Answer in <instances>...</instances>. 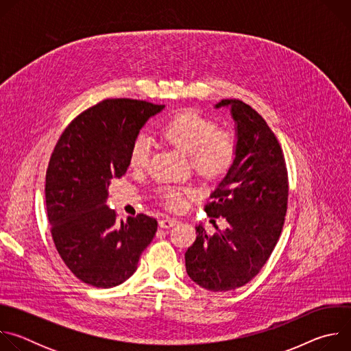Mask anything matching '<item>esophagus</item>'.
<instances>
[{
  "label": "esophagus",
  "instance_id": "1",
  "mask_svg": "<svg viewBox=\"0 0 351 351\" xmlns=\"http://www.w3.org/2000/svg\"><path fill=\"white\" fill-rule=\"evenodd\" d=\"M176 223H178V219H175V218H169V217L162 218V219L160 221V226H161V228H164V229H167V228H172V226H175Z\"/></svg>",
  "mask_w": 351,
  "mask_h": 351
}]
</instances>
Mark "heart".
<instances>
[{
	"mask_svg": "<svg viewBox=\"0 0 351 351\" xmlns=\"http://www.w3.org/2000/svg\"><path fill=\"white\" fill-rule=\"evenodd\" d=\"M162 137L189 156L193 169L206 179L222 178L233 165L237 153V138L233 132L218 129V123L193 111H182L173 115L161 128ZM152 138L138 134L129 152V165L133 169H144L152 157ZM190 187L169 189L162 194L164 203L179 210L184 198L191 197Z\"/></svg>",
	"mask_w": 351,
	"mask_h": 351,
	"instance_id": "1",
	"label": "heart"
}]
</instances>
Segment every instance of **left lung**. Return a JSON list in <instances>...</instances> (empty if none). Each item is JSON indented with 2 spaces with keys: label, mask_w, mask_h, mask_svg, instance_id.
Returning <instances> with one entry per match:
<instances>
[{
  "label": "left lung",
  "mask_w": 351,
  "mask_h": 351,
  "mask_svg": "<svg viewBox=\"0 0 351 351\" xmlns=\"http://www.w3.org/2000/svg\"><path fill=\"white\" fill-rule=\"evenodd\" d=\"M221 107L230 108L237 153L206 213L223 217L228 228L211 236L195 226L184 254L190 279L211 291L241 287L261 271L279 240L289 195L283 152L264 118L240 99H222Z\"/></svg>",
  "instance_id": "1"
}]
</instances>
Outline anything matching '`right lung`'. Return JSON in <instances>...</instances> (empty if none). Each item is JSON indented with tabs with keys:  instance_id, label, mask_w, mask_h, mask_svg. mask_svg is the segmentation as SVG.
Returning <instances> with one entry per match:
<instances>
[{
	"instance_id": "add662e5",
	"label": "right lung",
	"mask_w": 351,
	"mask_h": 351,
	"mask_svg": "<svg viewBox=\"0 0 351 351\" xmlns=\"http://www.w3.org/2000/svg\"><path fill=\"white\" fill-rule=\"evenodd\" d=\"M165 106L108 98L77 115L61 134L45 173V206L57 252L82 282L108 289L137 269L156 236L157 219L117 221L108 186L129 168L133 140Z\"/></svg>"
}]
</instances>
